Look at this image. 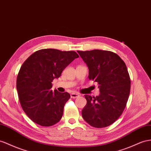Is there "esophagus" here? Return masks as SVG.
<instances>
[{
  "instance_id": "obj_1",
  "label": "esophagus",
  "mask_w": 151,
  "mask_h": 151,
  "mask_svg": "<svg viewBox=\"0 0 151 151\" xmlns=\"http://www.w3.org/2000/svg\"><path fill=\"white\" fill-rule=\"evenodd\" d=\"M79 96H80V95L78 94H76V93H72V94H71V98H73V99L76 98H78Z\"/></svg>"
}]
</instances>
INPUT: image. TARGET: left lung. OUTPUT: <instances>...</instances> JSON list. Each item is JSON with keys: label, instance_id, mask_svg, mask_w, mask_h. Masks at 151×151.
Returning a JSON list of instances; mask_svg holds the SVG:
<instances>
[{"label": "left lung", "instance_id": "obj_1", "mask_svg": "<svg viewBox=\"0 0 151 151\" xmlns=\"http://www.w3.org/2000/svg\"><path fill=\"white\" fill-rule=\"evenodd\" d=\"M88 68V79L99 84L100 94L85 95L83 119L101 128L113 124L122 114L129 98L131 80L126 64L117 54L106 50L77 51Z\"/></svg>", "mask_w": 151, "mask_h": 151}]
</instances>
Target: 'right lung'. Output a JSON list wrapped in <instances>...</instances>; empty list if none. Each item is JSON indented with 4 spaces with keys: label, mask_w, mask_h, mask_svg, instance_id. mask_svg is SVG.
<instances>
[{
    "label": "right lung",
    "mask_w": 151,
    "mask_h": 151,
    "mask_svg": "<svg viewBox=\"0 0 151 151\" xmlns=\"http://www.w3.org/2000/svg\"><path fill=\"white\" fill-rule=\"evenodd\" d=\"M79 55L74 51L42 49L27 58L19 71L17 89L22 109L33 122L51 126L59 122L70 94L52 91V81Z\"/></svg>",
    "instance_id": "right-lung-1"
}]
</instances>
